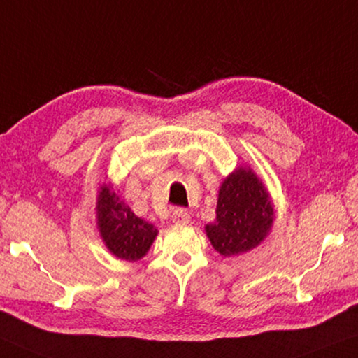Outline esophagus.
I'll use <instances>...</instances> for the list:
<instances>
[{
	"instance_id": "obj_1",
	"label": "esophagus",
	"mask_w": 358,
	"mask_h": 358,
	"mask_svg": "<svg viewBox=\"0 0 358 358\" xmlns=\"http://www.w3.org/2000/svg\"><path fill=\"white\" fill-rule=\"evenodd\" d=\"M172 220H173V224H188L191 220V215L186 213L185 209L178 208L172 213Z\"/></svg>"
}]
</instances>
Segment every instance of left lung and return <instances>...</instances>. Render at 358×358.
Wrapping results in <instances>:
<instances>
[{
	"mask_svg": "<svg viewBox=\"0 0 358 358\" xmlns=\"http://www.w3.org/2000/svg\"><path fill=\"white\" fill-rule=\"evenodd\" d=\"M275 213L271 194L250 167H238L219 186L215 220L204 227L220 256L243 255L268 238Z\"/></svg>",
	"mask_w": 358,
	"mask_h": 358,
	"instance_id": "8db88e82",
	"label": "left lung"
}]
</instances>
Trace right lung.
I'll use <instances>...</instances> for the list:
<instances>
[{
  "instance_id": "add662e5",
  "label": "right lung",
  "mask_w": 358,
  "mask_h": 358,
  "mask_svg": "<svg viewBox=\"0 0 358 358\" xmlns=\"http://www.w3.org/2000/svg\"><path fill=\"white\" fill-rule=\"evenodd\" d=\"M95 220L100 238L115 258L133 263L148 255L159 230L131 210L113 185L103 183L97 191Z\"/></svg>"
}]
</instances>
